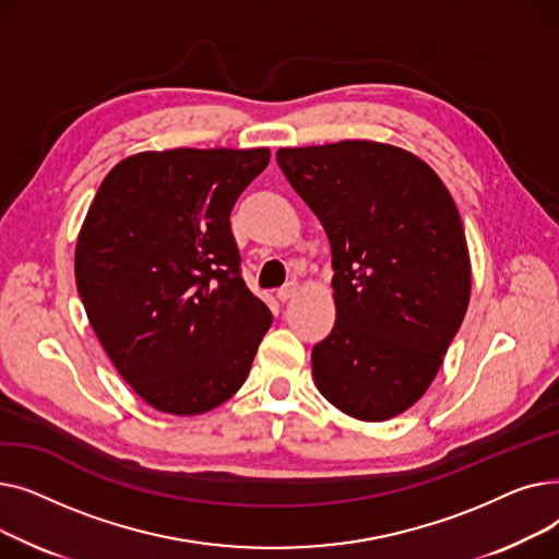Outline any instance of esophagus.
<instances>
[{
  "instance_id": "esophagus-1",
  "label": "esophagus",
  "mask_w": 559,
  "mask_h": 559,
  "mask_svg": "<svg viewBox=\"0 0 559 559\" xmlns=\"http://www.w3.org/2000/svg\"><path fill=\"white\" fill-rule=\"evenodd\" d=\"M299 295V287L297 285H287V287H283V289H278L276 292V299L281 301V304H287V301H292Z\"/></svg>"
}]
</instances>
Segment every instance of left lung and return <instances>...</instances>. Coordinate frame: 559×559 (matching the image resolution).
<instances>
[{
    "mask_svg": "<svg viewBox=\"0 0 559 559\" xmlns=\"http://www.w3.org/2000/svg\"><path fill=\"white\" fill-rule=\"evenodd\" d=\"M276 158L333 255L337 317L312 348L314 385L348 417L388 421L426 394L472 297L457 205L396 144L283 146Z\"/></svg>",
    "mask_w": 559,
    "mask_h": 559,
    "instance_id": "left-lung-1",
    "label": "left lung"
}]
</instances>
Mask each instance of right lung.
I'll list each match as a JSON object with an SVG mask.
<instances>
[{"mask_svg": "<svg viewBox=\"0 0 559 559\" xmlns=\"http://www.w3.org/2000/svg\"><path fill=\"white\" fill-rule=\"evenodd\" d=\"M270 150L140 152L102 181L74 276L87 321L131 390L194 417L242 388L272 312L240 276L230 211Z\"/></svg>", "mask_w": 559, "mask_h": 559, "instance_id": "right-lung-1", "label": "right lung"}]
</instances>
